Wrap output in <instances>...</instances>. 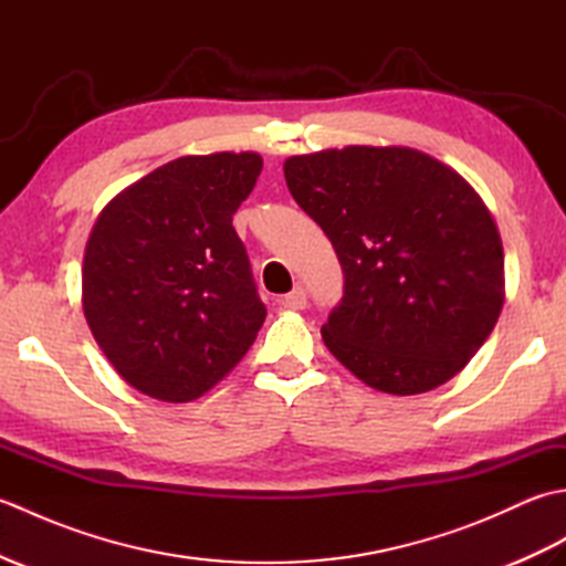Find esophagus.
<instances>
[{"instance_id":"obj_1","label":"esophagus","mask_w":566,"mask_h":566,"mask_svg":"<svg viewBox=\"0 0 566 566\" xmlns=\"http://www.w3.org/2000/svg\"><path fill=\"white\" fill-rule=\"evenodd\" d=\"M282 306L294 308V311L306 308V290H304V286L302 284L294 286V292H290V294L282 298Z\"/></svg>"}]
</instances>
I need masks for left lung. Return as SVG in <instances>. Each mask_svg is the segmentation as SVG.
I'll return each mask as SVG.
<instances>
[{
	"mask_svg": "<svg viewBox=\"0 0 566 566\" xmlns=\"http://www.w3.org/2000/svg\"><path fill=\"white\" fill-rule=\"evenodd\" d=\"M284 179L343 264V302L321 328L333 357L394 396L462 371L506 298L501 235L476 189L406 146L292 155Z\"/></svg>",
	"mask_w": 566,
	"mask_h": 566,
	"instance_id": "8db88e82",
	"label": "left lung"
}]
</instances>
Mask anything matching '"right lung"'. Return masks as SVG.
Here are the masks:
<instances>
[{"label":"right lung","instance_id":"add662e5","mask_svg":"<svg viewBox=\"0 0 566 566\" xmlns=\"http://www.w3.org/2000/svg\"><path fill=\"white\" fill-rule=\"evenodd\" d=\"M262 172L258 153L185 155L106 203L82 260V311L130 387L187 403L255 343L264 304L233 213Z\"/></svg>","mask_w":566,"mask_h":566}]
</instances>
